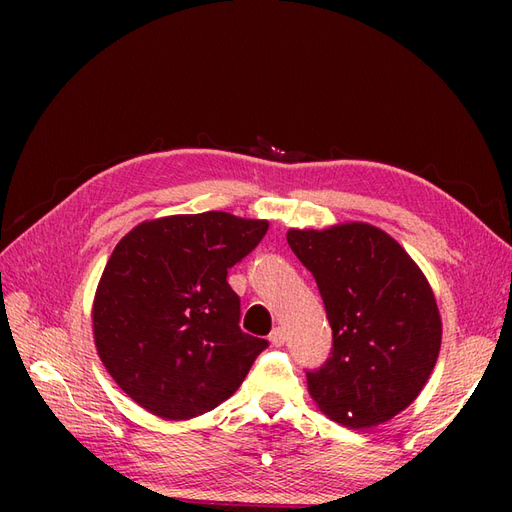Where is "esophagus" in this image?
Returning <instances> with one entry per match:
<instances>
[{
    "instance_id": "34e87169",
    "label": "esophagus",
    "mask_w": 512,
    "mask_h": 512,
    "mask_svg": "<svg viewBox=\"0 0 512 512\" xmlns=\"http://www.w3.org/2000/svg\"><path fill=\"white\" fill-rule=\"evenodd\" d=\"M269 342L273 344V346H284V342H286V331L282 329V327H275L273 331H271V335H269Z\"/></svg>"
}]
</instances>
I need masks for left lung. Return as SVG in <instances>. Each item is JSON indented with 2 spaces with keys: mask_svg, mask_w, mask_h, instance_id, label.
I'll return each instance as SVG.
<instances>
[{
  "mask_svg": "<svg viewBox=\"0 0 512 512\" xmlns=\"http://www.w3.org/2000/svg\"><path fill=\"white\" fill-rule=\"evenodd\" d=\"M286 239L314 275L333 329L327 363L307 371L309 395L352 429L391 421L423 391L440 354L442 320L427 277L365 222L290 228Z\"/></svg>",
  "mask_w": 512,
  "mask_h": 512,
  "instance_id": "1",
  "label": "left lung"
}]
</instances>
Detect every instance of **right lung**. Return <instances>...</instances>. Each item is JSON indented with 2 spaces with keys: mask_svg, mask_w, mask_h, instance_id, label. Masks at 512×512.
<instances>
[{
  "mask_svg": "<svg viewBox=\"0 0 512 512\" xmlns=\"http://www.w3.org/2000/svg\"><path fill=\"white\" fill-rule=\"evenodd\" d=\"M267 230L207 211L143 222L117 243L91 320L100 361L138 406L188 421L239 389L267 339L241 331L226 275Z\"/></svg>",
  "mask_w": 512,
  "mask_h": 512,
  "instance_id": "1",
  "label": "right lung"
}]
</instances>
